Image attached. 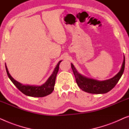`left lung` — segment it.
I'll list each match as a JSON object with an SVG mask.
<instances>
[{
    "label": "left lung",
    "mask_w": 129,
    "mask_h": 129,
    "mask_svg": "<svg viewBox=\"0 0 129 129\" xmlns=\"http://www.w3.org/2000/svg\"><path fill=\"white\" fill-rule=\"evenodd\" d=\"M124 65L125 58L124 57L122 67H121V70L119 72V73L112 78L103 81L88 78L85 76L81 75L80 74L78 73V72L77 71L72 64H71V68L74 75H75L76 82L78 86L83 91L90 93L100 94L106 93L115 86L124 72Z\"/></svg>",
    "instance_id": "1"
}]
</instances>
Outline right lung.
<instances>
[{
  "mask_svg": "<svg viewBox=\"0 0 129 129\" xmlns=\"http://www.w3.org/2000/svg\"><path fill=\"white\" fill-rule=\"evenodd\" d=\"M62 61H60L58 63L57 66L55 67L53 72L50 76L48 80L44 84L41 86H34V85H24L21 84V83L16 81L12 76L10 75L9 72L7 68L6 65L5 64L6 70L9 78L13 83L17 87L19 90L24 93V95L32 97H44L47 95L51 94L54 90V85H55V79L57 77V74L58 72L59 65Z\"/></svg>",
  "mask_w": 129,
  "mask_h": 129,
  "instance_id": "right-lung-1",
  "label": "right lung"
}]
</instances>
